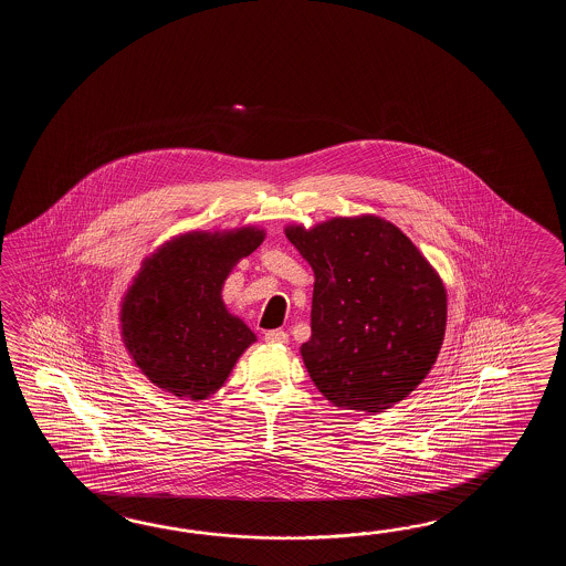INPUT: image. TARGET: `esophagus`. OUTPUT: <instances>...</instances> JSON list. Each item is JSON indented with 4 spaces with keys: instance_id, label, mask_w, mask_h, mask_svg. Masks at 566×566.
Masks as SVG:
<instances>
[{
    "instance_id": "34e87169",
    "label": "esophagus",
    "mask_w": 566,
    "mask_h": 566,
    "mask_svg": "<svg viewBox=\"0 0 566 566\" xmlns=\"http://www.w3.org/2000/svg\"><path fill=\"white\" fill-rule=\"evenodd\" d=\"M287 332H283V329H273L265 334V342L269 344H287Z\"/></svg>"
}]
</instances>
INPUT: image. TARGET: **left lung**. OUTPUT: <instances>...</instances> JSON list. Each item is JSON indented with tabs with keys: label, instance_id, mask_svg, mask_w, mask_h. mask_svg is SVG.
Here are the masks:
<instances>
[{
	"label": "left lung",
	"instance_id": "1",
	"mask_svg": "<svg viewBox=\"0 0 566 566\" xmlns=\"http://www.w3.org/2000/svg\"><path fill=\"white\" fill-rule=\"evenodd\" d=\"M312 265L313 385L336 407L380 412L409 397L443 344L447 293L433 266L382 218H332L285 229Z\"/></svg>",
	"mask_w": 566,
	"mask_h": 566
}]
</instances>
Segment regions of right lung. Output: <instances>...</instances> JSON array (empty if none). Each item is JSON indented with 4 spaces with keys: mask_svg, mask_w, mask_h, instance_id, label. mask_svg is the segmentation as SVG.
Segmentation results:
<instances>
[{
    "mask_svg": "<svg viewBox=\"0 0 566 566\" xmlns=\"http://www.w3.org/2000/svg\"><path fill=\"white\" fill-rule=\"evenodd\" d=\"M265 232H186L147 256L120 305V336L135 366L171 395L205 400L227 382L256 336L229 313L222 285Z\"/></svg>",
    "mask_w": 566,
    "mask_h": 566,
    "instance_id": "add662e5",
    "label": "right lung"
}]
</instances>
